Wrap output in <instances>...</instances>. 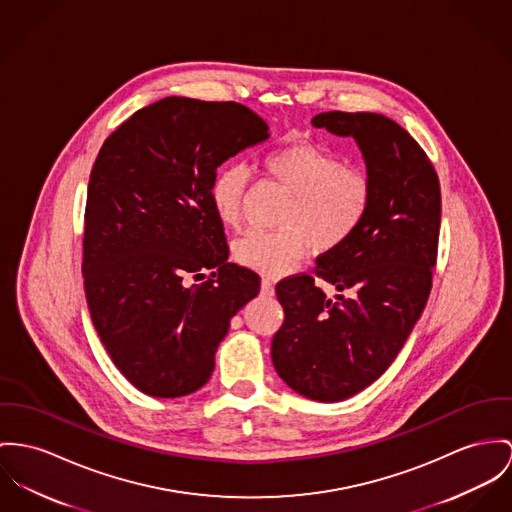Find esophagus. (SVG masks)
I'll use <instances>...</instances> for the list:
<instances>
[{
  "label": "esophagus",
  "mask_w": 512,
  "mask_h": 512,
  "mask_svg": "<svg viewBox=\"0 0 512 512\" xmlns=\"http://www.w3.org/2000/svg\"><path fill=\"white\" fill-rule=\"evenodd\" d=\"M261 294L263 296H275V282L267 276L261 280Z\"/></svg>",
  "instance_id": "esophagus-1"
}]
</instances>
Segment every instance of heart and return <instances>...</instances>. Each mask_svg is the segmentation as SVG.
Listing matches in <instances>:
<instances>
[{"label": "heart", "mask_w": 512, "mask_h": 512, "mask_svg": "<svg viewBox=\"0 0 512 512\" xmlns=\"http://www.w3.org/2000/svg\"><path fill=\"white\" fill-rule=\"evenodd\" d=\"M261 171L288 193L278 232L251 230L234 245L237 263L263 275H280L306 255L329 253L347 243L364 222L374 185L362 167L343 165L331 152L312 142L276 148L261 159ZM247 169L222 165L210 181V202L216 218L237 228L241 222Z\"/></svg>", "instance_id": "heart-1"}]
</instances>
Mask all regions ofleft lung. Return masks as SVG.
<instances>
[{
    "instance_id": "8db88e82",
    "label": "left lung",
    "mask_w": 512,
    "mask_h": 512,
    "mask_svg": "<svg viewBox=\"0 0 512 512\" xmlns=\"http://www.w3.org/2000/svg\"><path fill=\"white\" fill-rule=\"evenodd\" d=\"M315 128L354 138L374 185L354 236L315 261L314 276L276 284L284 323L273 337L278 376L314 401H343L376 382L425 310L440 232V185L431 159L392 118L321 113Z\"/></svg>"
}]
</instances>
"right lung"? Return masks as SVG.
I'll list each match as a JSON object with an SVG mask.
<instances>
[{
    "label": "right lung",
    "mask_w": 512,
    "mask_h": 512,
    "mask_svg": "<svg viewBox=\"0 0 512 512\" xmlns=\"http://www.w3.org/2000/svg\"><path fill=\"white\" fill-rule=\"evenodd\" d=\"M269 136L239 103L165 97L124 120L95 159L85 298L107 353L144 394L200 390L232 317L259 294V275L228 263L208 189L226 159Z\"/></svg>",
    "instance_id": "obj_1"
}]
</instances>
